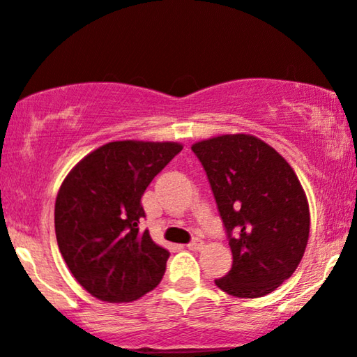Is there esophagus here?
<instances>
[{
  "instance_id": "34e87169",
  "label": "esophagus",
  "mask_w": 357,
  "mask_h": 357,
  "mask_svg": "<svg viewBox=\"0 0 357 357\" xmlns=\"http://www.w3.org/2000/svg\"><path fill=\"white\" fill-rule=\"evenodd\" d=\"M204 246V243L201 241V239H197V238H195L192 239V241L188 244V249H191V251H199L201 248Z\"/></svg>"
}]
</instances>
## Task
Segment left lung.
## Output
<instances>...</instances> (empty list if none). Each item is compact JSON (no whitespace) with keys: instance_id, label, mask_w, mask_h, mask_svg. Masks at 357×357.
Returning a JSON list of instances; mask_svg holds the SVG:
<instances>
[{"instance_id":"8db88e82","label":"left lung","mask_w":357,"mask_h":357,"mask_svg":"<svg viewBox=\"0 0 357 357\" xmlns=\"http://www.w3.org/2000/svg\"><path fill=\"white\" fill-rule=\"evenodd\" d=\"M208 174L233 252L216 286L261 298L293 276L309 238V204L298 176L276 149L251 135H222L191 146Z\"/></svg>"}]
</instances>
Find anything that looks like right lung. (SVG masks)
Instances as JSON below:
<instances>
[{"label":"right lung","instance_id":"right-lung-1","mask_svg":"<svg viewBox=\"0 0 357 357\" xmlns=\"http://www.w3.org/2000/svg\"><path fill=\"white\" fill-rule=\"evenodd\" d=\"M181 149L169 141H113L64 178L54 204L56 241L73 276L94 298L130 303L160 284L169 252L139 229L141 196Z\"/></svg>","mask_w":357,"mask_h":357}]
</instances>
